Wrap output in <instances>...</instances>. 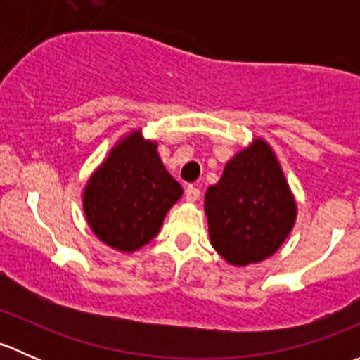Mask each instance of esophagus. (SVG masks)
Segmentation results:
<instances>
[{
    "mask_svg": "<svg viewBox=\"0 0 360 360\" xmlns=\"http://www.w3.org/2000/svg\"><path fill=\"white\" fill-rule=\"evenodd\" d=\"M184 198H186L188 202H197L198 198H200V190L195 186H188L186 191H184Z\"/></svg>",
    "mask_w": 360,
    "mask_h": 360,
    "instance_id": "obj_1",
    "label": "esophagus"
}]
</instances>
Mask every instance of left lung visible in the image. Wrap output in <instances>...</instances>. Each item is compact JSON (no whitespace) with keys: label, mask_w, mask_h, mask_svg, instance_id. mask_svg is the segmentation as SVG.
<instances>
[{"label":"left lung","mask_w":360,"mask_h":360,"mask_svg":"<svg viewBox=\"0 0 360 360\" xmlns=\"http://www.w3.org/2000/svg\"><path fill=\"white\" fill-rule=\"evenodd\" d=\"M296 210L281 163L263 139L238 151L205 193L210 244L233 266L277 252L291 233Z\"/></svg>","instance_id":"8db88e82"}]
</instances>
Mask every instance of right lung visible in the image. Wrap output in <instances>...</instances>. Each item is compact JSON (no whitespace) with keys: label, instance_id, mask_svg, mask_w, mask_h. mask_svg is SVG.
<instances>
[{"label":"right lung","instance_id":"right-lung-1","mask_svg":"<svg viewBox=\"0 0 360 360\" xmlns=\"http://www.w3.org/2000/svg\"><path fill=\"white\" fill-rule=\"evenodd\" d=\"M157 146L134 130L112 148L85 186L83 210L90 228L104 244L122 252L153 240L165 214L183 195Z\"/></svg>","mask_w":360,"mask_h":360}]
</instances>
